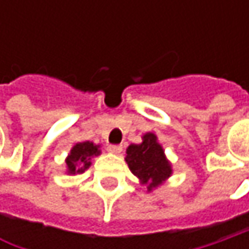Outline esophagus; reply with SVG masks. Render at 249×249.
Segmentation results:
<instances>
[{
    "label": "esophagus",
    "mask_w": 249,
    "mask_h": 249,
    "mask_svg": "<svg viewBox=\"0 0 249 249\" xmlns=\"http://www.w3.org/2000/svg\"><path fill=\"white\" fill-rule=\"evenodd\" d=\"M122 149H123L122 145H115V144H110V145H108V151L112 152V154H120V152H122Z\"/></svg>",
    "instance_id": "34e87169"
}]
</instances>
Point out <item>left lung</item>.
Listing matches in <instances>:
<instances>
[{
	"label": "left lung",
	"instance_id": "1",
	"mask_svg": "<svg viewBox=\"0 0 249 249\" xmlns=\"http://www.w3.org/2000/svg\"><path fill=\"white\" fill-rule=\"evenodd\" d=\"M126 162L133 175L147 184L148 190L158 187L172 175V167L163 155V149L152 133H147L141 144L129 145Z\"/></svg>",
	"mask_w": 249,
	"mask_h": 249
}]
</instances>
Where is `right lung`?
<instances>
[{
  "label": "right lung",
  "mask_w": 249,
  "mask_h": 249,
  "mask_svg": "<svg viewBox=\"0 0 249 249\" xmlns=\"http://www.w3.org/2000/svg\"><path fill=\"white\" fill-rule=\"evenodd\" d=\"M98 154H100L98 145H94L90 141H84V142L76 144L71 151L68 159H66L68 172L71 175L83 173L91 165V157L98 155Z\"/></svg>",
  "instance_id": "1"
}]
</instances>
